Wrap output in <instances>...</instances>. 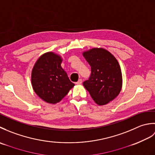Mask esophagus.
Listing matches in <instances>:
<instances>
[{
  "mask_svg": "<svg viewBox=\"0 0 155 155\" xmlns=\"http://www.w3.org/2000/svg\"><path fill=\"white\" fill-rule=\"evenodd\" d=\"M82 83H83V80L82 79H79L78 80L77 83H76V84H82Z\"/></svg>",
  "mask_w": 155,
  "mask_h": 155,
  "instance_id": "esophagus-1",
  "label": "esophagus"
}]
</instances>
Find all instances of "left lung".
I'll list each match as a JSON object with an SVG mask.
<instances>
[{
    "mask_svg": "<svg viewBox=\"0 0 155 155\" xmlns=\"http://www.w3.org/2000/svg\"><path fill=\"white\" fill-rule=\"evenodd\" d=\"M83 56L91 67L88 80L83 82L84 87L97 104H106L121 91L120 65L114 56L104 48L91 49L84 52Z\"/></svg>",
    "mask_w": 155,
    "mask_h": 155,
    "instance_id": "1",
    "label": "left lung"
}]
</instances>
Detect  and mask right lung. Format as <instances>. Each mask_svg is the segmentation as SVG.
Wrapping results in <instances>:
<instances>
[{
	"label": "right lung",
	"instance_id": "right-lung-1",
	"mask_svg": "<svg viewBox=\"0 0 155 155\" xmlns=\"http://www.w3.org/2000/svg\"><path fill=\"white\" fill-rule=\"evenodd\" d=\"M61 62L60 56L47 52L38 59L32 69V88L36 94L47 103H58L74 86L61 67Z\"/></svg>",
	"mask_w": 155,
	"mask_h": 155
}]
</instances>
